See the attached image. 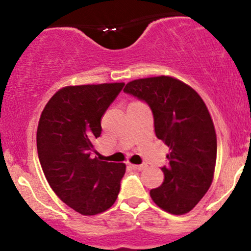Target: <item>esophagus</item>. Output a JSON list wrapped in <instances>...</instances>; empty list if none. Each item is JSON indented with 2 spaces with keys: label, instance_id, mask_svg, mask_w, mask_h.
<instances>
[{
  "label": "esophagus",
  "instance_id": "obj_1",
  "mask_svg": "<svg viewBox=\"0 0 251 251\" xmlns=\"http://www.w3.org/2000/svg\"><path fill=\"white\" fill-rule=\"evenodd\" d=\"M132 168L134 170H138V171H143V170L146 169V165H135V164H132Z\"/></svg>",
  "mask_w": 251,
  "mask_h": 251
}]
</instances>
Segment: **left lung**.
Instances as JSON below:
<instances>
[{
  "label": "left lung",
  "instance_id": "left-lung-1",
  "mask_svg": "<svg viewBox=\"0 0 251 251\" xmlns=\"http://www.w3.org/2000/svg\"><path fill=\"white\" fill-rule=\"evenodd\" d=\"M124 92L148 102L154 132L170 148L164 181L150 191L152 201L172 215L191 211L214 179L217 138L205 102L194 88L168 75L137 79Z\"/></svg>",
  "mask_w": 251,
  "mask_h": 251
}]
</instances>
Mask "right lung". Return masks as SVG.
<instances>
[{"label": "right lung", "mask_w": 251, "mask_h": 251, "mask_svg": "<svg viewBox=\"0 0 251 251\" xmlns=\"http://www.w3.org/2000/svg\"><path fill=\"white\" fill-rule=\"evenodd\" d=\"M124 85L66 86L50 98L40 117L36 145L46 179L63 203L81 215L106 211L119 194L126 165L93 157V142Z\"/></svg>", "instance_id": "right-lung-1"}]
</instances>
